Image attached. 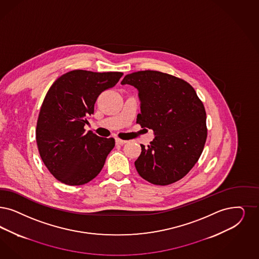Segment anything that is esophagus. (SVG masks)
Wrapping results in <instances>:
<instances>
[{"instance_id": "esophagus-1", "label": "esophagus", "mask_w": 259, "mask_h": 259, "mask_svg": "<svg viewBox=\"0 0 259 259\" xmlns=\"http://www.w3.org/2000/svg\"><path fill=\"white\" fill-rule=\"evenodd\" d=\"M115 142L117 145H124V144L126 143L125 140H122V139H119V138H116Z\"/></svg>"}]
</instances>
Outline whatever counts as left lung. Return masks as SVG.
I'll list each match as a JSON object with an SVG mask.
<instances>
[{
    "instance_id": "obj_1",
    "label": "left lung",
    "mask_w": 259,
    "mask_h": 259,
    "mask_svg": "<svg viewBox=\"0 0 259 259\" xmlns=\"http://www.w3.org/2000/svg\"><path fill=\"white\" fill-rule=\"evenodd\" d=\"M121 84L138 90L141 113L136 123L153 130L154 138L134 162L141 178L156 185L180 181L201 156L206 113L195 89L182 78L158 71L126 75Z\"/></svg>"
}]
</instances>
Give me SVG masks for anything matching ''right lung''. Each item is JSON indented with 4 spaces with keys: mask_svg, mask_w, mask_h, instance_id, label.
<instances>
[{
    "mask_svg": "<svg viewBox=\"0 0 259 259\" xmlns=\"http://www.w3.org/2000/svg\"><path fill=\"white\" fill-rule=\"evenodd\" d=\"M122 76L121 72L74 70L50 87L39 112L36 143L42 161L59 182L82 185L103 169L115 140L85 133L84 125L94 113L97 98Z\"/></svg>",
    "mask_w": 259,
    "mask_h": 259,
    "instance_id": "1",
    "label": "right lung"
}]
</instances>
